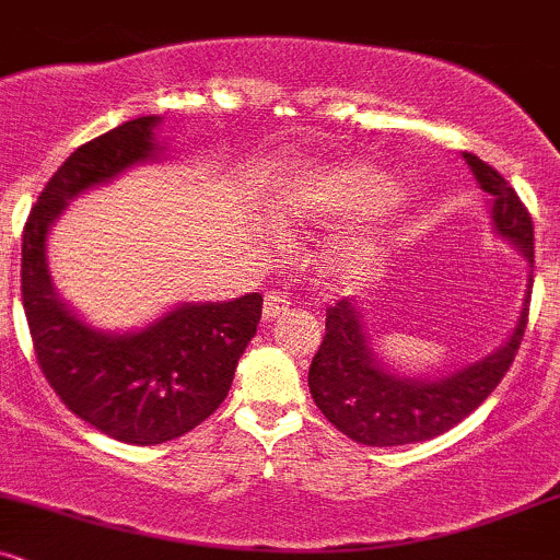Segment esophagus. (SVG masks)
Instances as JSON below:
<instances>
[{"label":"esophagus","instance_id":"34e87169","mask_svg":"<svg viewBox=\"0 0 560 560\" xmlns=\"http://www.w3.org/2000/svg\"><path fill=\"white\" fill-rule=\"evenodd\" d=\"M289 311V300L284 292H268L266 294V305H262V318L266 320H273L279 316H284Z\"/></svg>","mask_w":560,"mask_h":560}]
</instances>
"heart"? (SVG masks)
<instances>
[{
  "label": "heart",
  "mask_w": 560,
  "mask_h": 560,
  "mask_svg": "<svg viewBox=\"0 0 560 560\" xmlns=\"http://www.w3.org/2000/svg\"><path fill=\"white\" fill-rule=\"evenodd\" d=\"M382 195L384 178L376 176V173H334V176L294 186L292 191H287V197L279 202V218L284 223H305ZM365 266H369V249L361 242L339 244V247H334L329 258V268L339 279H358L365 271Z\"/></svg>",
  "instance_id": "b5f03b06"
}]
</instances>
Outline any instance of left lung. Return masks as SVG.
I'll use <instances>...</instances> for the list:
<instances>
[{"instance_id": "obj_1", "label": "left lung", "mask_w": 560, "mask_h": 560, "mask_svg": "<svg viewBox=\"0 0 560 560\" xmlns=\"http://www.w3.org/2000/svg\"><path fill=\"white\" fill-rule=\"evenodd\" d=\"M474 176L492 195V221L500 236L518 244L529 268H535V226L526 205L492 165L464 152ZM532 276L516 329L498 352L442 378H405L378 365L363 331V316L350 300L326 311V334L320 342L307 387L320 413L334 429L358 445L395 447L423 442L447 432L479 408L503 382L529 320Z\"/></svg>"}]
</instances>
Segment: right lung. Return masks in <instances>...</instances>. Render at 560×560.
<instances>
[{"mask_svg": "<svg viewBox=\"0 0 560 560\" xmlns=\"http://www.w3.org/2000/svg\"><path fill=\"white\" fill-rule=\"evenodd\" d=\"M158 115L128 120L70 155L49 178L23 229L21 292L36 363L55 395L89 427L128 445L176 440L226 400L236 363L260 324V292L182 305L133 334H102L57 300L47 231L68 199L155 158Z\"/></svg>", "mask_w": 560, "mask_h": 560, "instance_id": "add662e5", "label": "right lung"}]
</instances>
